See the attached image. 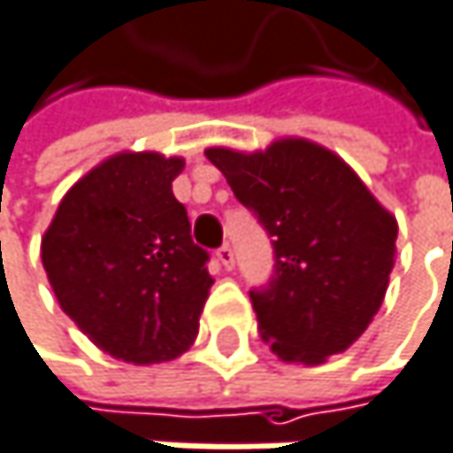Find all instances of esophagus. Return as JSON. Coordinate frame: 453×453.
<instances>
[{
  "mask_svg": "<svg viewBox=\"0 0 453 453\" xmlns=\"http://www.w3.org/2000/svg\"><path fill=\"white\" fill-rule=\"evenodd\" d=\"M217 260H219V265H222L225 271H234V265H236V260H234V250H231V247L217 250Z\"/></svg>",
  "mask_w": 453,
  "mask_h": 453,
  "instance_id": "34e87169",
  "label": "esophagus"
}]
</instances>
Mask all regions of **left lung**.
<instances>
[{"instance_id":"obj_1","label":"left lung","mask_w":453,"mask_h":453,"mask_svg":"<svg viewBox=\"0 0 453 453\" xmlns=\"http://www.w3.org/2000/svg\"><path fill=\"white\" fill-rule=\"evenodd\" d=\"M203 153L273 236V279L252 292L263 340L287 364L316 366L345 353L382 308L395 217L345 158L305 137Z\"/></svg>"}]
</instances>
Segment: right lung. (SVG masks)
I'll return each mask as SVG.
<instances>
[{
    "label": "right lung",
    "instance_id": "add662e5",
    "mask_svg": "<svg viewBox=\"0 0 453 453\" xmlns=\"http://www.w3.org/2000/svg\"><path fill=\"white\" fill-rule=\"evenodd\" d=\"M182 156L121 150L79 177L42 236L63 313L103 353L150 366L182 356L214 279L172 193Z\"/></svg>",
    "mask_w": 453,
    "mask_h": 453
}]
</instances>
